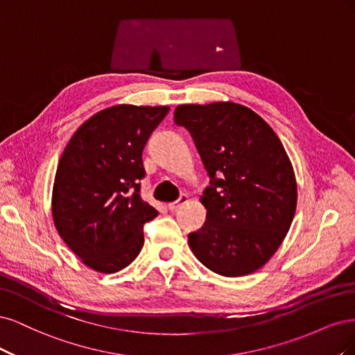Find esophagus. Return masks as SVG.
<instances>
[{"label": "esophagus", "instance_id": "1", "mask_svg": "<svg viewBox=\"0 0 355 355\" xmlns=\"http://www.w3.org/2000/svg\"><path fill=\"white\" fill-rule=\"evenodd\" d=\"M189 202V196L187 194H181V198L178 199V200H175V202H171V203H168V209L169 211H177L178 208H181L182 205H186Z\"/></svg>", "mask_w": 355, "mask_h": 355}]
</instances>
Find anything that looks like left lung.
Returning a JSON list of instances; mask_svg holds the SVG:
<instances>
[{"label": "left lung", "mask_w": 355, "mask_h": 355, "mask_svg": "<svg viewBox=\"0 0 355 355\" xmlns=\"http://www.w3.org/2000/svg\"><path fill=\"white\" fill-rule=\"evenodd\" d=\"M186 127L211 177L200 202L207 221L189 234L202 264L225 277L264 267L288 234L298 190L291 159L270 125L233 101L181 105Z\"/></svg>", "instance_id": "obj_1"}]
</instances>
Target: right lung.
<instances>
[{"label": "right lung", "instance_id": "1", "mask_svg": "<svg viewBox=\"0 0 355 355\" xmlns=\"http://www.w3.org/2000/svg\"><path fill=\"white\" fill-rule=\"evenodd\" d=\"M168 112V106L103 109L64 147L53 184V223L91 270L116 272L140 254L143 225L159 214L140 196L141 153Z\"/></svg>", "mask_w": 355, "mask_h": 355}]
</instances>
